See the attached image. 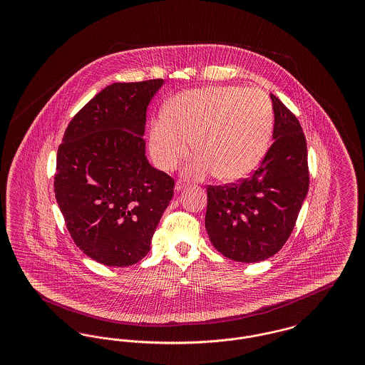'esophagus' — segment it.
<instances>
[{"instance_id": "34e87169", "label": "esophagus", "mask_w": 365, "mask_h": 365, "mask_svg": "<svg viewBox=\"0 0 365 365\" xmlns=\"http://www.w3.org/2000/svg\"><path fill=\"white\" fill-rule=\"evenodd\" d=\"M185 182H182V180H178L176 183H175V191L178 192V191L182 190V189H185Z\"/></svg>"}]
</instances>
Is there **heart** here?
<instances>
[{"label":"heart","instance_id":"1","mask_svg":"<svg viewBox=\"0 0 365 365\" xmlns=\"http://www.w3.org/2000/svg\"><path fill=\"white\" fill-rule=\"evenodd\" d=\"M274 108L257 87L209 86L176 96L150 123V153L161 170L171 171L192 148L183 174L205 179L217 173L227 182L252 174L268 152Z\"/></svg>","mask_w":365,"mask_h":365}]
</instances>
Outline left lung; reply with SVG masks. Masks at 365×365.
I'll return each mask as SVG.
<instances>
[{
    "mask_svg": "<svg viewBox=\"0 0 365 365\" xmlns=\"http://www.w3.org/2000/svg\"><path fill=\"white\" fill-rule=\"evenodd\" d=\"M272 145L260 167L238 185L209 186L205 228L227 259L259 262L289 240L308 194V150L301 124L271 94Z\"/></svg>",
    "mask_w": 365,
    "mask_h": 365,
    "instance_id": "8db88e82",
    "label": "left lung"
}]
</instances>
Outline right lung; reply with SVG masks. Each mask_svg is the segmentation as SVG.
I'll return each instance as SVG.
<instances>
[{"mask_svg":"<svg viewBox=\"0 0 365 365\" xmlns=\"http://www.w3.org/2000/svg\"><path fill=\"white\" fill-rule=\"evenodd\" d=\"M163 79L113 83L71 120L57 150L54 192L71 237L90 259L128 267L150 250L174 179L145 155L146 109Z\"/></svg>","mask_w":365,"mask_h":365,"instance_id":"add662e5","label":"right lung"}]
</instances>
